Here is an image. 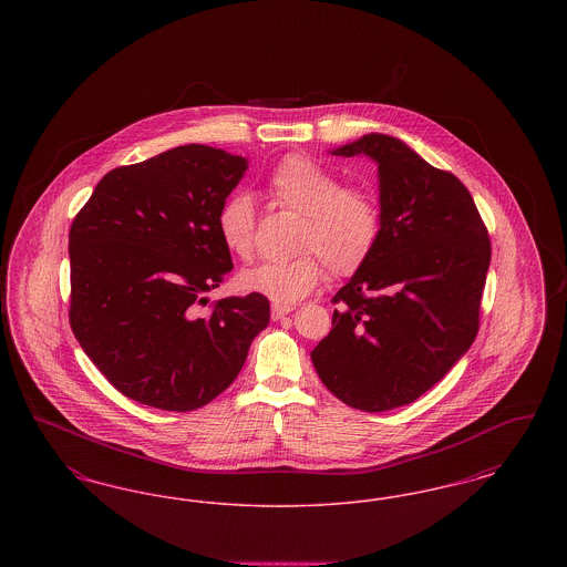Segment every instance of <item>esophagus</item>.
I'll return each instance as SVG.
<instances>
[{"mask_svg": "<svg viewBox=\"0 0 567 567\" xmlns=\"http://www.w3.org/2000/svg\"><path fill=\"white\" fill-rule=\"evenodd\" d=\"M291 310H293V306L274 303V306H271V319H274V321H280V319H285V317H287Z\"/></svg>", "mask_w": 567, "mask_h": 567, "instance_id": "esophagus-1", "label": "esophagus"}]
</instances>
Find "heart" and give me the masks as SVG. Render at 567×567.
Wrapping results in <instances>:
<instances>
[{
	"label": "heart",
	"mask_w": 567,
	"mask_h": 567,
	"mask_svg": "<svg viewBox=\"0 0 567 567\" xmlns=\"http://www.w3.org/2000/svg\"><path fill=\"white\" fill-rule=\"evenodd\" d=\"M266 190L278 206L301 215L293 259L266 261L240 274L244 291L266 296L276 303H293L308 296L327 268L344 276L359 270L377 246L380 206L363 187H342V178L303 155L278 163ZM216 234L238 259L255 252V204L248 195L227 197L216 213Z\"/></svg>",
	"instance_id": "heart-1"
}]
</instances>
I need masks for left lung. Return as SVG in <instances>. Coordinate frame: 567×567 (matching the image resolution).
Listing matches in <instances>:
<instances>
[{
    "label": "left lung",
    "instance_id": "8db88e82",
    "mask_svg": "<svg viewBox=\"0 0 567 567\" xmlns=\"http://www.w3.org/2000/svg\"><path fill=\"white\" fill-rule=\"evenodd\" d=\"M329 153L377 163L380 234L310 357L338 400L384 412L419 400L472 347L491 243L457 176L402 140L368 134Z\"/></svg>",
    "mask_w": 567,
    "mask_h": 567
}]
</instances>
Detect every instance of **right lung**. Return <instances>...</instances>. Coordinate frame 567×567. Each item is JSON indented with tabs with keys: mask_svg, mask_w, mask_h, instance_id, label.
<instances>
[{
	"mask_svg": "<svg viewBox=\"0 0 567 567\" xmlns=\"http://www.w3.org/2000/svg\"><path fill=\"white\" fill-rule=\"evenodd\" d=\"M248 162L187 144L109 172L70 229V324L125 398L172 412L213 402L270 323L268 297L206 293L234 270L216 213Z\"/></svg>",
	"mask_w": 567,
	"mask_h": 567,
	"instance_id": "obj_1",
	"label": "right lung"
}]
</instances>
